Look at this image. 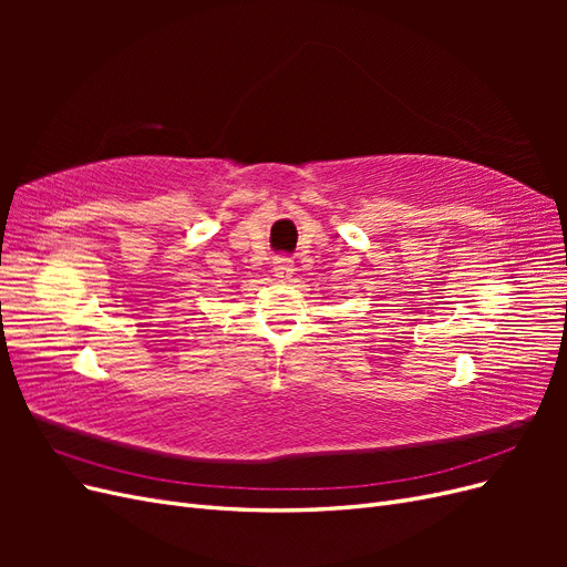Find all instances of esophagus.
<instances>
[{"label": "esophagus", "instance_id": "esophagus-1", "mask_svg": "<svg viewBox=\"0 0 567 567\" xmlns=\"http://www.w3.org/2000/svg\"><path fill=\"white\" fill-rule=\"evenodd\" d=\"M271 271H274V277H277L279 281H288L296 274V262L290 260V257H286V255H279V257H274Z\"/></svg>", "mask_w": 567, "mask_h": 567}]
</instances>
